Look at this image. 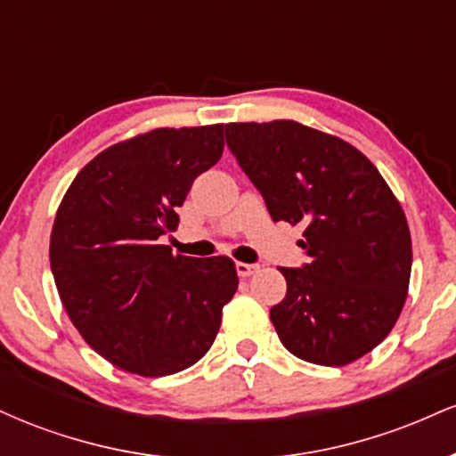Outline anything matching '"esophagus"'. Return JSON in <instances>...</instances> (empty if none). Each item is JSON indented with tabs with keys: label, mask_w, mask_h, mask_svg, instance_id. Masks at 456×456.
<instances>
[{
	"label": "esophagus",
	"mask_w": 456,
	"mask_h": 456,
	"mask_svg": "<svg viewBox=\"0 0 456 456\" xmlns=\"http://www.w3.org/2000/svg\"><path fill=\"white\" fill-rule=\"evenodd\" d=\"M235 270H238V274L242 276V279H246V276L255 274V272L259 270V265H255V264H244V261H238V264H235Z\"/></svg>",
	"instance_id": "1"
}]
</instances>
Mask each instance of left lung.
I'll return each mask as SVG.
<instances>
[{
    "instance_id": "obj_1",
    "label": "left lung",
    "mask_w": 456,
    "mask_h": 456,
    "mask_svg": "<svg viewBox=\"0 0 456 456\" xmlns=\"http://www.w3.org/2000/svg\"><path fill=\"white\" fill-rule=\"evenodd\" d=\"M227 145L272 221L305 224V268H281L287 294L270 308L297 358L345 366L390 334L407 300L411 235L378 167L347 141L294 119L233 122Z\"/></svg>"
}]
</instances>
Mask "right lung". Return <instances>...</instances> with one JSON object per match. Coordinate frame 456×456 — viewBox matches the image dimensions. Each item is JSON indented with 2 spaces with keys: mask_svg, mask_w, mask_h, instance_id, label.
Segmentation results:
<instances>
[{
  "mask_svg": "<svg viewBox=\"0 0 456 456\" xmlns=\"http://www.w3.org/2000/svg\"><path fill=\"white\" fill-rule=\"evenodd\" d=\"M223 148V124L134 134L94 156L57 208L49 255L68 317L126 373L165 378L201 360L238 289L229 257H184L159 244Z\"/></svg>",
  "mask_w": 456,
  "mask_h": 456,
  "instance_id": "obj_1",
  "label": "right lung"
}]
</instances>
